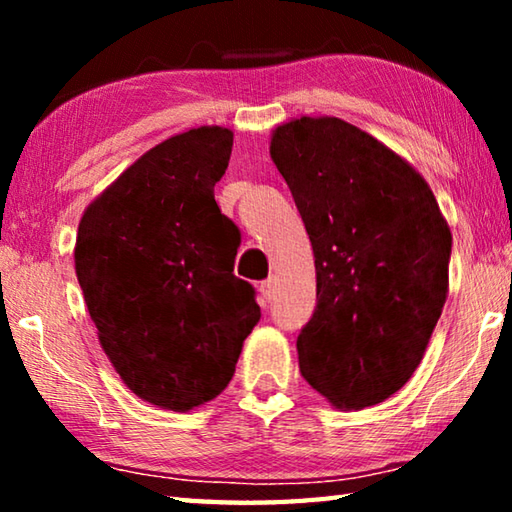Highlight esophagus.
Returning a JSON list of instances; mask_svg holds the SVG:
<instances>
[{
    "mask_svg": "<svg viewBox=\"0 0 512 512\" xmlns=\"http://www.w3.org/2000/svg\"><path fill=\"white\" fill-rule=\"evenodd\" d=\"M259 296H262L264 302H268L275 296V277H268V280L259 284Z\"/></svg>",
    "mask_w": 512,
    "mask_h": 512,
    "instance_id": "1",
    "label": "esophagus"
}]
</instances>
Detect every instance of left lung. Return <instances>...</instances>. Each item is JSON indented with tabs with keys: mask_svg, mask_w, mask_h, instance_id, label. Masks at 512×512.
I'll return each instance as SVG.
<instances>
[{
	"mask_svg": "<svg viewBox=\"0 0 512 512\" xmlns=\"http://www.w3.org/2000/svg\"><path fill=\"white\" fill-rule=\"evenodd\" d=\"M268 151L316 257L302 377L334 409L375 406L411 379L443 314L452 230L413 164L339 117L277 124Z\"/></svg>",
	"mask_w": 512,
	"mask_h": 512,
	"instance_id": "8db88e82",
	"label": "left lung"
}]
</instances>
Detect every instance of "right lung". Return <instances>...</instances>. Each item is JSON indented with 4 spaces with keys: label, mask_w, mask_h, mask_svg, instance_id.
<instances>
[{
    "label": "right lung",
    "mask_w": 512,
    "mask_h": 512,
    "mask_svg": "<svg viewBox=\"0 0 512 512\" xmlns=\"http://www.w3.org/2000/svg\"><path fill=\"white\" fill-rule=\"evenodd\" d=\"M232 131L198 126L140 155L85 207L74 266L103 352L158 409L223 393L259 320L232 273L237 228L214 201Z\"/></svg>",
    "instance_id": "add662e5"
}]
</instances>
